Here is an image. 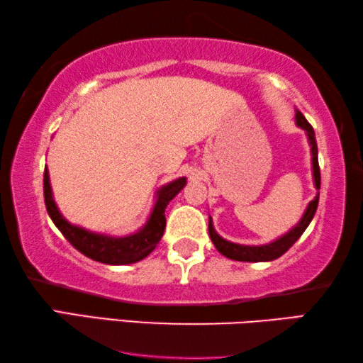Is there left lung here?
Listing matches in <instances>:
<instances>
[{
	"mask_svg": "<svg viewBox=\"0 0 363 363\" xmlns=\"http://www.w3.org/2000/svg\"><path fill=\"white\" fill-rule=\"evenodd\" d=\"M296 123H298V127H301L302 130H306L307 133L308 145H311V151H312L313 183H315V188L320 189V167H318V150H317V141H315V132H313L312 125L307 122V118L302 116L299 111H296ZM318 196L320 194H317L315 198H313V201L308 203L304 216L301 218V222L296 225L293 230H289L286 235H283L281 238H278V240L269 242V245L245 246V245H236V242H230L227 240H223V238L213 230L212 218H209V236L213 242V246L217 247V251L228 259L240 260V262H269V260H275L278 257H281V255L299 240L301 235L304 233L306 228L308 227V223L312 222V218L317 212Z\"/></svg>",
	"mask_w": 363,
	"mask_h": 363,
	"instance_id": "left-lung-1",
	"label": "left lung"
}]
</instances>
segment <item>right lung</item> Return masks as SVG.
Here are the masks:
<instances>
[{
	"mask_svg": "<svg viewBox=\"0 0 363 363\" xmlns=\"http://www.w3.org/2000/svg\"><path fill=\"white\" fill-rule=\"evenodd\" d=\"M185 185L186 178L182 177L160 188L157 191V201L154 204V209L145 227L140 228L133 235L117 238L93 233V231L75 227V225L65 220L62 213L59 212L55 199H52L50 172H48V169H45L43 177L45 204L52 223L56 225L57 230L61 231L65 240L77 251H80L86 257L96 260V262L109 265L135 264L154 251V247L157 246V242L160 241L165 230V207L169 206L170 201L182 191Z\"/></svg>",
	"mask_w": 363,
	"mask_h": 363,
	"instance_id": "1",
	"label": "right lung"
}]
</instances>
